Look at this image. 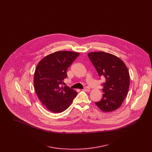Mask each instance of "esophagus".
<instances>
[{
	"instance_id": "34e87169",
	"label": "esophagus",
	"mask_w": 152,
	"mask_h": 152,
	"mask_svg": "<svg viewBox=\"0 0 152 152\" xmlns=\"http://www.w3.org/2000/svg\"><path fill=\"white\" fill-rule=\"evenodd\" d=\"M84 91H85V92H90V91H91V89H90V88H89V87H86L84 89H83Z\"/></svg>"
}]
</instances>
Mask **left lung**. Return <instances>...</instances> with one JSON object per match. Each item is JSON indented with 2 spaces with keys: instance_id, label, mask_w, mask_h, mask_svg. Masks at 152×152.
Returning <instances> with one entry per match:
<instances>
[{
  "instance_id": "obj_1",
  "label": "left lung",
  "mask_w": 152,
  "mask_h": 152,
  "mask_svg": "<svg viewBox=\"0 0 152 152\" xmlns=\"http://www.w3.org/2000/svg\"><path fill=\"white\" fill-rule=\"evenodd\" d=\"M88 56L100 76L105 77L101 100L95 102L102 112H110L119 108L126 96L130 76L125 64L115 55L105 52H93Z\"/></svg>"
}]
</instances>
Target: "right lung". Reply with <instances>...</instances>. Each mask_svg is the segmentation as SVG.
<instances>
[{
  "label": "right lung",
  "instance_id": "right-lung-1",
  "mask_svg": "<svg viewBox=\"0 0 152 152\" xmlns=\"http://www.w3.org/2000/svg\"><path fill=\"white\" fill-rule=\"evenodd\" d=\"M79 53L58 51L42 58L36 66L34 84L40 101L48 110L61 113L68 108L77 94L69 87H62L66 71Z\"/></svg>",
  "mask_w": 152,
  "mask_h": 152
}]
</instances>
